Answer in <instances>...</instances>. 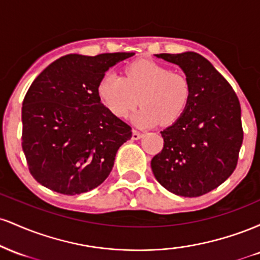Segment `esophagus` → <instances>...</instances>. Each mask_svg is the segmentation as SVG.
Instances as JSON below:
<instances>
[{
	"label": "esophagus",
	"mask_w": 260,
	"mask_h": 260,
	"mask_svg": "<svg viewBox=\"0 0 260 260\" xmlns=\"http://www.w3.org/2000/svg\"><path fill=\"white\" fill-rule=\"evenodd\" d=\"M143 136H144V134L138 132V131L133 129V132H132V139H133V140H138V139L142 138Z\"/></svg>",
	"instance_id": "esophagus-1"
}]
</instances>
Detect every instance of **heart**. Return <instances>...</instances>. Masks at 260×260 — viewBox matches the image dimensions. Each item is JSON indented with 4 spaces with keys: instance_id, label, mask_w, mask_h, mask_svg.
<instances>
[{
    "instance_id": "heart-1",
    "label": "heart",
    "mask_w": 260,
    "mask_h": 260,
    "mask_svg": "<svg viewBox=\"0 0 260 260\" xmlns=\"http://www.w3.org/2000/svg\"><path fill=\"white\" fill-rule=\"evenodd\" d=\"M98 95L118 117L127 116L139 101L142 107L133 115V121L149 127L159 121L169 124L178 120L189 103L190 86L184 74L142 59L127 66L124 78L115 72L104 74Z\"/></svg>"
}]
</instances>
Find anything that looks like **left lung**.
I'll return each instance as SVG.
<instances>
[{"mask_svg": "<svg viewBox=\"0 0 260 260\" xmlns=\"http://www.w3.org/2000/svg\"><path fill=\"white\" fill-rule=\"evenodd\" d=\"M177 64L190 86L189 103L164 129V148L151 160L157 182L181 197H199L223 183L243 142L241 106L229 82L197 52L155 55Z\"/></svg>", "mask_w": 260, "mask_h": 260, "instance_id": "8db88e82", "label": "left lung"}]
</instances>
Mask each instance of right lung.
I'll return each mask as SVG.
<instances>
[{
	"label": "right lung",
	"instance_id": "right-lung-1",
	"mask_svg": "<svg viewBox=\"0 0 260 260\" xmlns=\"http://www.w3.org/2000/svg\"><path fill=\"white\" fill-rule=\"evenodd\" d=\"M134 52L56 59L35 78L22 107V147L39 183L74 196L100 186L132 128L104 106L98 84Z\"/></svg>",
	"mask_w": 260,
	"mask_h": 260
}]
</instances>
